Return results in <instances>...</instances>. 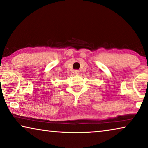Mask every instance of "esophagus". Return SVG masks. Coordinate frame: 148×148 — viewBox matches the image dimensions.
Here are the masks:
<instances>
[{"label": "esophagus", "instance_id": "1", "mask_svg": "<svg viewBox=\"0 0 148 148\" xmlns=\"http://www.w3.org/2000/svg\"><path fill=\"white\" fill-rule=\"evenodd\" d=\"M74 73L76 74V75H78L79 73V70H74Z\"/></svg>", "mask_w": 148, "mask_h": 148}]
</instances>
